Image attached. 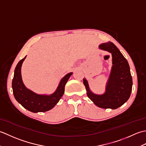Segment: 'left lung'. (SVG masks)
Here are the masks:
<instances>
[{
    "label": "left lung",
    "instance_id": "1",
    "mask_svg": "<svg viewBox=\"0 0 146 146\" xmlns=\"http://www.w3.org/2000/svg\"><path fill=\"white\" fill-rule=\"evenodd\" d=\"M102 50L112 56V67L107 83L105 92L97 95L90 90L87 80L83 78L88 97L102 108L116 109L128 100L132 92V78L127 61L113 42H108L99 46Z\"/></svg>",
    "mask_w": 146,
    "mask_h": 146
}]
</instances>
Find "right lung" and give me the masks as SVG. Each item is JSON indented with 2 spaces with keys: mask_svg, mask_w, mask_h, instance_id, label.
<instances>
[{
  "mask_svg": "<svg viewBox=\"0 0 146 146\" xmlns=\"http://www.w3.org/2000/svg\"><path fill=\"white\" fill-rule=\"evenodd\" d=\"M26 56L17 63L14 70L12 86L14 96L19 103L26 109L34 113L44 112L53 108L64 92V86L73 73L65 75L59 83L56 91L49 95H39L27 88L21 76V66Z\"/></svg>",
  "mask_w": 146,
  "mask_h": 146,
  "instance_id": "add662e5",
  "label": "right lung"
}]
</instances>
